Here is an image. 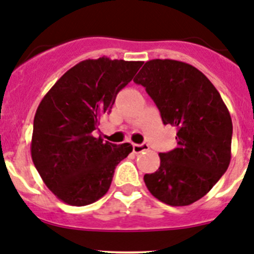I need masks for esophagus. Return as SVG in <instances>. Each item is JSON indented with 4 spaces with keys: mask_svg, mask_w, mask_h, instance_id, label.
Instances as JSON below:
<instances>
[{
    "mask_svg": "<svg viewBox=\"0 0 254 254\" xmlns=\"http://www.w3.org/2000/svg\"><path fill=\"white\" fill-rule=\"evenodd\" d=\"M132 147H133L134 153H139V152H143V151L150 150V146H148L147 143H134Z\"/></svg>",
    "mask_w": 254,
    "mask_h": 254,
    "instance_id": "34e87169",
    "label": "esophagus"
}]
</instances>
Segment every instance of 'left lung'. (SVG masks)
Returning a JSON list of instances; mask_svg holds the SVG:
<instances>
[{"label":"left lung","mask_w":254,"mask_h":254,"mask_svg":"<svg viewBox=\"0 0 254 254\" xmlns=\"http://www.w3.org/2000/svg\"><path fill=\"white\" fill-rule=\"evenodd\" d=\"M133 81L146 88L164 125L178 129L176 148L160 153L159 170L143 176L148 191L167 205H190L208 194L229 166V111L211 81L188 63L150 60Z\"/></svg>","instance_id":"8db88e82"}]
</instances>
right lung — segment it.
Returning a JSON list of instances; mask_svg holds the SVG:
<instances>
[{
  "instance_id": "1",
  "label": "right lung",
  "mask_w": 254,
  "mask_h": 254,
  "mask_svg": "<svg viewBox=\"0 0 254 254\" xmlns=\"http://www.w3.org/2000/svg\"><path fill=\"white\" fill-rule=\"evenodd\" d=\"M142 64L107 57L83 60L37 107L32 162L49 190L65 204L84 206L104 196L116 166L132 152L131 143L104 142L93 131Z\"/></svg>"
}]
</instances>
